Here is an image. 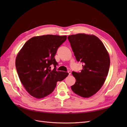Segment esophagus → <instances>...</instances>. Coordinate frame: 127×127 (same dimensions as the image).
Instances as JSON below:
<instances>
[{"instance_id": "1", "label": "esophagus", "mask_w": 127, "mask_h": 127, "mask_svg": "<svg viewBox=\"0 0 127 127\" xmlns=\"http://www.w3.org/2000/svg\"><path fill=\"white\" fill-rule=\"evenodd\" d=\"M68 74H69V75H71V71H68Z\"/></svg>"}]
</instances>
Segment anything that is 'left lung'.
I'll return each mask as SVG.
<instances>
[{"instance_id": "left-lung-1", "label": "left lung", "mask_w": 127, "mask_h": 127, "mask_svg": "<svg viewBox=\"0 0 127 127\" xmlns=\"http://www.w3.org/2000/svg\"><path fill=\"white\" fill-rule=\"evenodd\" d=\"M76 60L83 63L80 72L72 71L76 79L72 91L80 96L88 98L101 89L110 64L109 53L104 45L94 35L79 33L68 36Z\"/></svg>"}]
</instances>
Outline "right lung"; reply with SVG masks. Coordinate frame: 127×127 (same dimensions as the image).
Returning <instances> with one entry per match:
<instances>
[{
	"mask_svg": "<svg viewBox=\"0 0 127 127\" xmlns=\"http://www.w3.org/2000/svg\"><path fill=\"white\" fill-rule=\"evenodd\" d=\"M67 36L44 35L34 36L27 41L17 55L15 65L21 82L32 96L42 98L54 91L58 81L68 75L57 71L55 58L57 49ZM54 65L52 70L51 65Z\"/></svg>",
	"mask_w": 127,
	"mask_h": 127,
	"instance_id": "obj_1",
	"label": "right lung"
}]
</instances>
